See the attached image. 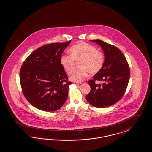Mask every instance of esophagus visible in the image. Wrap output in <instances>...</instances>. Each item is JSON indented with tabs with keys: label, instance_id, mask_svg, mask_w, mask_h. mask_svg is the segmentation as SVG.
Here are the masks:
<instances>
[{
	"label": "esophagus",
	"instance_id": "1",
	"mask_svg": "<svg viewBox=\"0 0 152 152\" xmlns=\"http://www.w3.org/2000/svg\"><path fill=\"white\" fill-rule=\"evenodd\" d=\"M74 83L75 84H76V85H79V84H81V83H80H80H79H79L78 82H74Z\"/></svg>",
	"mask_w": 152,
	"mask_h": 152
}]
</instances>
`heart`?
Here are the masks:
<instances>
[{
    "mask_svg": "<svg viewBox=\"0 0 152 152\" xmlns=\"http://www.w3.org/2000/svg\"><path fill=\"white\" fill-rule=\"evenodd\" d=\"M70 55H64L61 57V65L67 73H70L75 66V61L81 60L79 64L80 69L73 71L70 75V79L80 82L88 76V74H95L102 67L104 56L93 45L87 43L80 42L69 49Z\"/></svg>",
    "mask_w": 152,
    "mask_h": 152,
    "instance_id": "heart-1",
    "label": "heart"
}]
</instances>
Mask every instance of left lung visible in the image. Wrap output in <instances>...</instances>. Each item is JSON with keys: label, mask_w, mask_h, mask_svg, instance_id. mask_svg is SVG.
Here are the masks:
<instances>
[{"label": "left lung", "mask_w": 152, "mask_h": 152, "mask_svg": "<svg viewBox=\"0 0 152 152\" xmlns=\"http://www.w3.org/2000/svg\"><path fill=\"white\" fill-rule=\"evenodd\" d=\"M90 41L101 47L105 60L101 70L88 82L91 91L86 99L94 107L104 108L117 103L124 95L129 82V66L117 47L101 40ZM96 81L103 83L97 84Z\"/></svg>", "instance_id": "obj_1"}]
</instances>
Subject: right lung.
<instances>
[{
  "mask_svg": "<svg viewBox=\"0 0 152 152\" xmlns=\"http://www.w3.org/2000/svg\"><path fill=\"white\" fill-rule=\"evenodd\" d=\"M71 42L40 47L24 61L20 72L23 94L36 108L45 112L58 110L68 99V77L60 58Z\"/></svg>",
  "mask_w": 152,
  "mask_h": 152,
  "instance_id": "1",
  "label": "right lung"
}]
</instances>
